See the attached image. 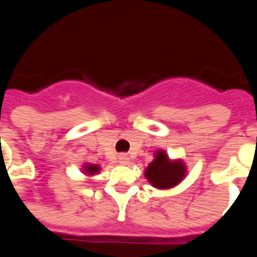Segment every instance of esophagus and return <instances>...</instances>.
<instances>
[{
	"instance_id": "obj_1",
	"label": "esophagus",
	"mask_w": 257,
	"mask_h": 257,
	"mask_svg": "<svg viewBox=\"0 0 257 257\" xmlns=\"http://www.w3.org/2000/svg\"><path fill=\"white\" fill-rule=\"evenodd\" d=\"M118 161H119V164H128V162H129L128 156H125V154H121V156H118Z\"/></svg>"
}]
</instances>
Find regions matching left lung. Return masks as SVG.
Wrapping results in <instances>:
<instances>
[{"label": "left lung", "mask_w": 257, "mask_h": 257, "mask_svg": "<svg viewBox=\"0 0 257 257\" xmlns=\"http://www.w3.org/2000/svg\"><path fill=\"white\" fill-rule=\"evenodd\" d=\"M184 175V167L180 162H171L164 151H158L156 160L146 169V178L154 187L169 189L178 184Z\"/></svg>", "instance_id": "obj_1"}]
</instances>
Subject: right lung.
Segmentation results:
<instances>
[{"label": "right lung", "mask_w": 257, "mask_h": 257, "mask_svg": "<svg viewBox=\"0 0 257 257\" xmlns=\"http://www.w3.org/2000/svg\"><path fill=\"white\" fill-rule=\"evenodd\" d=\"M85 171L88 173H95L99 171V167H96V165H88V167L85 168Z\"/></svg>", "instance_id": "right-lung-1"}]
</instances>
